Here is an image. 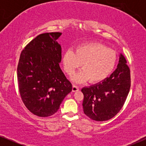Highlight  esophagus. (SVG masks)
I'll use <instances>...</instances> for the list:
<instances>
[{
  "label": "esophagus",
  "mask_w": 146,
  "mask_h": 146,
  "mask_svg": "<svg viewBox=\"0 0 146 146\" xmlns=\"http://www.w3.org/2000/svg\"><path fill=\"white\" fill-rule=\"evenodd\" d=\"M72 90H73V92L78 91V90H79V87L75 86V85H73V88H72Z\"/></svg>",
  "instance_id": "34e87169"
}]
</instances>
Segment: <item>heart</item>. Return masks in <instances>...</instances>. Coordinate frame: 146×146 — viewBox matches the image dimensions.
Masks as SVG:
<instances>
[{"mask_svg": "<svg viewBox=\"0 0 146 146\" xmlns=\"http://www.w3.org/2000/svg\"><path fill=\"white\" fill-rule=\"evenodd\" d=\"M117 53L104 44L99 42L86 43L78 46L74 52L68 50L62 58L64 68L71 76L82 64L83 70L73 77L75 82L82 83L103 81L113 73L116 66Z\"/></svg>", "mask_w": 146, "mask_h": 146, "instance_id": "heart-1", "label": "heart"}]
</instances>
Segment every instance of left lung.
<instances>
[{"instance_id":"1","label":"left lung","mask_w":146,"mask_h":146,"mask_svg":"<svg viewBox=\"0 0 146 146\" xmlns=\"http://www.w3.org/2000/svg\"><path fill=\"white\" fill-rule=\"evenodd\" d=\"M125 57L120 54L117 68L102 82L84 87V113L98 121L115 117L124 104L130 88V71Z\"/></svg>"}]
</instances>
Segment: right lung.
<instances>
[{"instance_id": "obj_1", "label": "right lung", "mask_w": 146, "mask_h": 146, "mask_svg": "<svg viewBox=\"0 0 146 146\" xmlns=\"http://www.w3.org/2000/svg\"><path fill=\"white\" fill-rule=\"evenodd\" d=\"M62 33L38 35L25 46L17 68L19 92L23 103L33 115L46 117L58 111L72 90L59 63L61 46L57 42Z\"/></svg>"}]
</instances>
